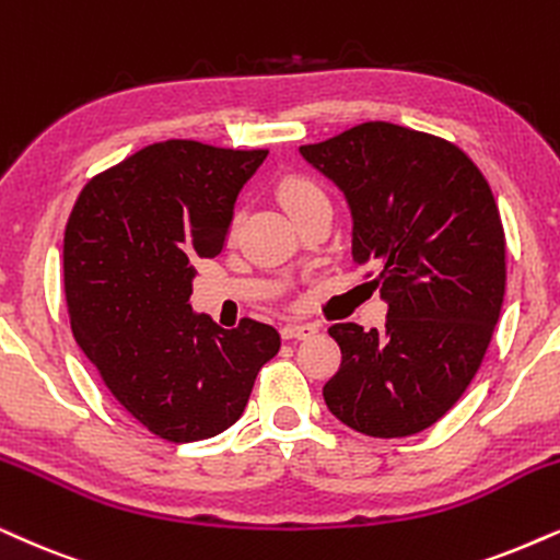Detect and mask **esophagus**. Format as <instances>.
<instances>
[{"label": "esophagus", "instance_id": "esophagus-1", "mask_svg": "<svg viewBox=\"0 0 560 560\" xmlns=\"http://www.w3.org/2000/svg\"><path fill=\"white\" fill-rule=\"evenodd\" d=\"M315 330H317L315 325H310V323H287L284 328H281V336L292 341V338H307V336H313Z\"/></svg>", "mask_w": 560, "mask_h": 560}]
</instances>
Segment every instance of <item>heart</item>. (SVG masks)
<instances>
[{
    "label": "heart",
    "instance_id": "heart-1",
    "mask_svg": "<svg viewBox=\"0 0 560 560\" xmlns=\"http://www.w3.org/2000/svg\"><path fill=\"white\" fill-rule=\"evenodd\" d=\"M276 198L292 214V219L300 217L302 211L317 207V203H328L325 190L313 178L296 173L284 175V178L276 183Z\"/></svg>",
    "mask_w": 560,
    "mask_h": 560
}]
</instances>
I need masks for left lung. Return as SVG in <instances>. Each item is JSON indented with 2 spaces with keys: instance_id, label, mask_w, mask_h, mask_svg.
I'll use <instances>...</instances> for the list:
<instances>
[{
  "instance_id": "8db88e82",
  "label": "left lung",
  "mask_w": 560,
  "mask_h": 560,
  "mask_svg": "<svg viewBox=\"0 0 560 560\" xmlns=\"http://www.w3.org/2000/svg\"><path fill=\"white\" fill-rule=\"evenodd\" d=\"M343 190L353 266H370L387 302L385 328L336 323L341 366L325 406L366 436L434 427L483 364L506 289V237L497 198L452 141L366 121L300 147Z\"/></svg>"
}]
</instances>
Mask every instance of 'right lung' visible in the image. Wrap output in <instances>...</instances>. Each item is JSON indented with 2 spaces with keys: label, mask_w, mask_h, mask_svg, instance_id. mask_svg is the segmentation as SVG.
<instances>
[{
  "label": "right lung",
  "mask_w": 560,
  "mask_h": 560,
  "mask_svg": "<svg viewBox=\"0 0 560 560\" xmlns=\"http://www.w3.org/2000/svg\"><path fill=\"white\" fill-rule=\"evenodd\" d=\"M266 154L158 141L95 175L69 214L63 292L77 343L113 398L167 442L230 429L281 349L271 325L243 317L228 330L188 304L198 258L222 253L240 188Z\"/></svg>",
  "instance_id": "add662e5"
}]
</instances>
